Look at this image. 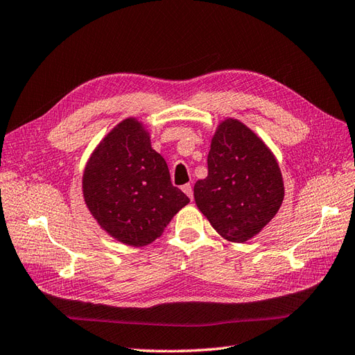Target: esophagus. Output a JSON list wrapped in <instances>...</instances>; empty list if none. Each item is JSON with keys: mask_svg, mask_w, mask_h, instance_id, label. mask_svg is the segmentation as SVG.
Listing matches in <instances>:
<instances>
[{"mask_svg": "<svg viewBox=\"0 0 355 355\" xmlns=\"http://www.w3.org/2000/svg\"><path fill=\"white\" fill-rule=\"evenodd\" d=\"M181 190H183L184 193H186L191 200H193V189H191L190 184H184L183 187H181Z\"/></svg>", "mask_w": 355, "mask_h": 355, "instance_id": "34e87169", "label": "esophagus"}]
</instances>
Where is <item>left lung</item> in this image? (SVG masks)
Returning a JSON list of instances; mask_svg holds the SVG:
<instances>
[{
	"label": "left lung",
	"mask_w": 355,
	"mask_h": 355,
	"mask_svg": "<svg viewBox=\"0 0 355 355\" xmlns=\"http://www.w3.org/2000/svg\"><path fill=\"white\" fill-rule=\"evenodd\" d=\"M195 200L211 226L232 242H245L275 217L284 183L265 143L235 119L218 125L208 153V177L196 181Z\"/></svg>",
	"instance_id": "1"
}]
</instances>
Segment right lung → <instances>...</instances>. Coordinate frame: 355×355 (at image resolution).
Masks as SVG:
<instances>
[{
	"instance_id": "obj_1",
	"label": "right lung",
	"mask_w": 355,
	"mask_h": 355,
	"mask_svg": "<svg viewBox=\"0 0 355 355\" xmlns=\"http://www.w3.org/2000/svg\"><path fill=\"white\" fill-rule=\"evenodd\" d=\"M83 196L98 225L134 247L160 236L190 202L172 186L165 159L151 148L137 119L121 121L95 148L83 174Z\"/></svg>"
}]
</instances>
